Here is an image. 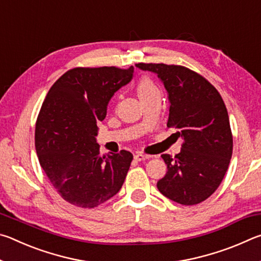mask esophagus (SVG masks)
I'll list each match as a JSON object with an SVG mask.
<instances>
[{
	"label": "esophagus",
	"instance_id": "34e87169",
	"mask_svg": "<svg viewBox=\"0 0 261 261\" xmlns=\"http://www.w3.org/2000/svg\"><path fill=\"white\" fill-rule=\"evenodd\" d=\"M149 158H151V155H146V154H143V153H138L135 155V159L137 161H145V160H148Z\"/></svg>",
	"mask_w": 261,
	"mask_h": 261
}]
</instances>
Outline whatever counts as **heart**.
<instances>
[{
    "instance_id": "1",
    "label": "heart",
    "mask_w": 261,
    "mask_h": 261,
    "mask_svg": "<svg viewBox=\"0 0 261 261\" xmlns=\"http://www.w3.org/2000/svg\"><path fill=\"white\" fill-rule=\"evenodd\" d=\"M137 91H138V95L140 99H145L147 98V96L160 93L155 84H154L151 79L146 77L140 79L138 83V86H137Z\"/></svg>"
}]
</instances>
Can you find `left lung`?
<instances>
[{
  "label": "left lung",
  "mask_w": 261,
  "mask_h": 261,
  "mask_svg": "<svg viewBox=\"0 0 261 261\" xmlns=\"http://www.w3.org/2000/svg\"><path fill=\"white\" fill-rule=\"evenodd\" d=\"M155 73L169 101L167 126L178 131L182 151L173 158L162 154L167 174L156 187L180 205H196L213 194L227 173L232 154L228 112L216 88L200 74L179 65L138 63Z\"/></svg>",
  "instance_id": "8db88e82"
}]
</instances>
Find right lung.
Here are the masks:
<instances>
[{"mask_svg": "<svg viewBox=\"0 0 261 261\" xmlns=\"http://www.w3.org/2000/svg\"><path fill=\"white\" fill-rule=\"evenodd\" d=\"M134 67L76 68L50 87L35 125L39 162L60 196L70 204L93 208L120 191L132 154L100 155L98 123L110 99L131 82Z\"/></svg>", "mask_w": 261, "mask_h": 261, "instance_id": "1", "label": "right lung"}]
</instances>
